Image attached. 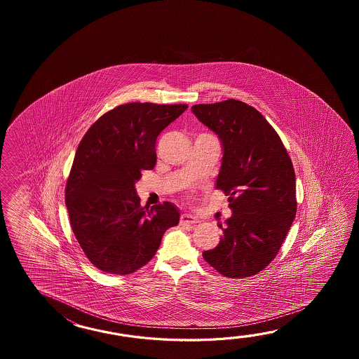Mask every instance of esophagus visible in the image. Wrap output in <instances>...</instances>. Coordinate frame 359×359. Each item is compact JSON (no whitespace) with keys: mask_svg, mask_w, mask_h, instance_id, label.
<instances>
[{"mask_svg":"<svg viewBox=\"0 0 359 359\" xmlns=\"http://www.w3.org/2000/svg\"><path fill=\"white\" fill-rule=\"evenodd\" d=\"M181 223L182 224H196V223H198V219L191 214H182L181 215Z\"/></svg>","mask_w":359,"mask_h":359,"instance_id":"1","label":"esophagus"}]
</instances>
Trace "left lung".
I'll return each mask as SVG.
<instances>
[{
  "label": "left lung",
  "instance_id": "8db88e82",
  "mask_svg": "<svg viewBox=\"0 0 359 359\" xmlns=\"http://www.w3.org/2000/svg\"><path fill=\"white\" fill-rule=\"evenodd\" d=\"M223 145L217 190L229 196L232 217L204 259L221 275L245 278L275 259L297 214L295 172L275 128L238 100L191 107Z\"/></svg>",
  "mask_w": 359,
  "mask_h": 359
}]
</instances>
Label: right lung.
<instances>
[{
  "mask_svg": "<svg viewBox=\"0 0 359 359\" xmlns=\"http://www.w3.org/2000/svg\"><path fill=\"white\" fill-rule=\"evenodd\" d=\"M186 104L130 102L109 110L81 140L65 186L70 226L100 271L130 275L153 259L180 213L168 201L141 206L135 183L156 163V137Z\"/></svg>",
  "mask_w": 359,
  "mask_h": 359,
  "instance_id": "obj_1",
  "label": "right lung"
}]
</instances>
